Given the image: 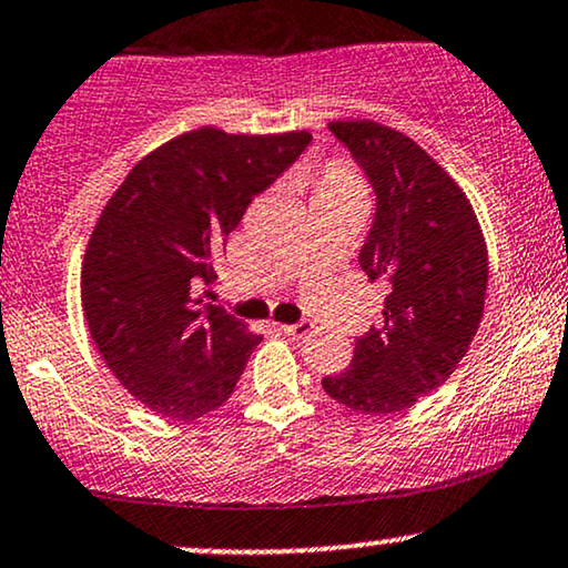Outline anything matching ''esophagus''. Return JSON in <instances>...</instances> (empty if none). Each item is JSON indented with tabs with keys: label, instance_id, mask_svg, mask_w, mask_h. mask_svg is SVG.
I'll return each mask as SVG.
<instances>
[{
	"label": "esophagus",
	"instance_id": "esophagus-1",
	"mask_svg": "<svg viewBox=\"0 0 568 568\" xmlns=\"http://www.w3.org/2000/svg\"><path fill=\"white\" fill-rule=\"evenodd\" d=\"M277 329L291 337H306L312 333V325H308V322H296V325H277Z\"/></svg>",
	"mask_w": 568,
	"mask_h": 568
}]
</instances>
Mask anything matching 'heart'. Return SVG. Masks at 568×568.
Instances as JSON below:
<instances>
[{
    "label": "heart",
    "mask_w": 568,
    "mask_h": 568,
    "mask_svg": "<svg viewBox=\"0 0 568 568\" xmlns=\"http://www.w3.org/2000/svg\"><path fill=\"white\" fill-rule=\"evenodd\" d=\"M298 183L308 189L312 199H364L362 175L346 160H329L317 172H298Z\"/></svg>",
    "instance_id": "1"
}]
</instances>
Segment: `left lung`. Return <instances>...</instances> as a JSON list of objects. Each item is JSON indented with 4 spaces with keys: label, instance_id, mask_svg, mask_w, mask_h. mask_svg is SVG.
Masks as SVG:
<instances>
[{
    "label": "left lung",
    "instance_id": "left-lung-1",
    "mask_svg": "<svg viewBox=\"0 0 568 568\" xmlns=\"http://www.w3.org/2000/svg\"><path fill=\"white\" fill-rule=\"evenodd\" d=\"M329 131L375 185L358 264L387 296L383 322L356 337L351 367L322 387L354 412H406L454 375L475 341L487 243L462 185L419 143L375 120H333Z\"/></svg>",
    "mask_w": 568,
    "mask_h": 568
}]
</instances>
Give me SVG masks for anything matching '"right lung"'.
<instances>
[{"mask_svg": "<svg viewBox=\"0 0 568 568\" xmlns=\"http://www.w3.org/2000/svg\"><path fill=\"white\" fill-rule=\"evenodd\" d=\"M308 141V131L201 125L143 156L99 214L81 267L83 314L106 367L152 412L199 419L231 398L262 335L193 293L214 277L212 256L251 199Z\"/></svg>", "mask_w": 568, "mask_h": 568, "instance_id": "obj_1", "label": "right lung"}]
</instances>
